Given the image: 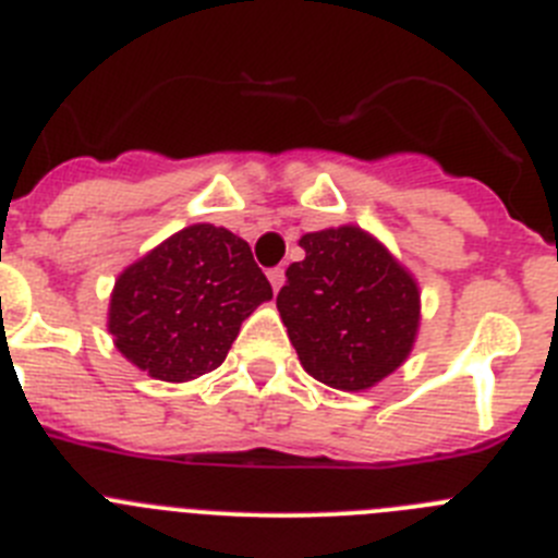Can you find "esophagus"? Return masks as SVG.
<instances>
[{
  "label": "esophagus",
  "instance_id": "34e87169",
  "mask_svg": "<svg viewBox=\"0 0 558 558\" xmlns=\"http://www.w3.org/2000/svg\"><path fill=\"white\" fill-rule=\"evenodd\" d=\"M268 282H270V288L274 290H279L284 284V268H270L268 270Z\"/></svg>",
  "mask_w": 558,
  "mask_h": 558
}]
</instances>
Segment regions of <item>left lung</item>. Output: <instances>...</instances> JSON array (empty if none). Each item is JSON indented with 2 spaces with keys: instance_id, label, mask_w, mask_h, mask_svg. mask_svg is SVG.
<instances>
[{
  "instance_id": "obj_1",
  "label": "left lung",
  "mask_w": 558,
  "mask_h": 558,
  "mask_svg": "<svg viewBox=\"0 0 558 558\" xmlns=\"http://www.w3.org/2000/svg\"><path fill=\"white\" fill-rule=\"evenodd\" d=\"M276 307L304 372L338 391H366L411 354L422 322L416 276L360 226L299 240Z\"/></svg>"
}]
</instances>
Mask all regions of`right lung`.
<instances>
[{"label":"right lung","instance_id":"right-lung-1","mask_svg":"<svg viewBox=\"0 0 558 558\" xmlns=\"http://www.w3.org/2000/svg\"><path fill=\"white\" fill-rule=\"evenodd\" d=\"M270 299L243 236L192 223L117 276L108 332L153 379L190 383L223 363L240 324Z\"/></svg>","mask_w":558,"mask_h":558}]
</instances>
